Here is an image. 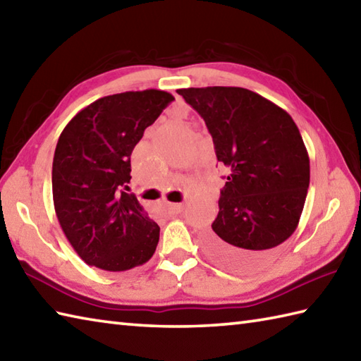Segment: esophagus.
Instances as JSON below:
<instances>
[{"mask_svg": "<svg viewBox=\"0 0 361 361\" xmlns=\"http://www.w3.org/2000/svg\"><path fill=\"white\" fill-rule=\"evenodd\" d=\"M167 209H169V213L178 214V213H181V211H183V204L181 203H169L167 204Z\"/></svg>", "mask_w": 361, "mask_h": 361, "instance_id": "obj_1", "label": "esophagus"}]
</instances>
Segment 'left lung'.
<instances>
[{
  "instance_id": "1",
  "label": "left lung",
  "mask_w": 361,
  "mask_h": 361,
  "mask_svg": "<svg viewBox=\"0 0 361 361\" xmlns=\"http://www.w3.org/2000/svg\"><path fill=\"white\" fill-rule=\"evenodd\" d=\"M176 92L204 120L217 161L228 169L204 249L224 266L258 267L295 231L305 204L310 158L298 125L249 89Z\"/></svg>"
}]
</instances>
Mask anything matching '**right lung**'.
<instances>
[{
    "label": "right lung",
    "mask_w": 361,
    "mask_h": 361,
    "mask_svg": "<svg viewBox=\"0 0 361 361\" xmlns=\"http://www.w3.org/2000/svg\"><path fill=\"white\" fill-rule=\"evenodd\" d=\"M147 89L98 98L61 133L53 159V202L63 235L89 266L122 272L153 257L159 227L128 194L131 153L147 126L173 102Z\"/></svg>",
    "instance_id": "obj_1"
}]
</instances>
